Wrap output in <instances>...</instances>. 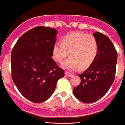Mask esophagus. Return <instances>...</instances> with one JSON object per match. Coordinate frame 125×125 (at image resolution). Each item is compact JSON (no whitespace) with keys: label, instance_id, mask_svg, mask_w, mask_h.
I'll return each instance as SVG.
<instances>
[{"label":"esophagus","instance_id":"1","mask_svg":"<svg viewBox=\"0 0 125 125\" xmlns=\"http://www.w3.org/2000/svg\"><path fill=\"white\" fill-rule=\"evenodd\" d=\"M65 75L67 77H72L73 75V74H71V73H68V72H66V73H65Z\"/></svg>","mask_w":125,"mask_h":125}]
</instances>
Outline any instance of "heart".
Listing matches in <instances>:
<instances>
[{"instance_id": "obj_1", "label": "heart", "mask_w": 125, "mask_h": 125, "mask_svg": "<svg viewBox=\"0 0 125 125\" xmlns=\"http://www.w3.org/2000/svg\"><path fill=\"white\" fill-rule=\"evenodd\" d=\"M98 51V42L94 36L74 32L64 36L61 43H55L52 48V58L61 62L69 54L70 57L62 63V67L69 71H74L79 67L84 69L93 63Z\"/></svg>"}]
</instances>
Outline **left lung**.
Here are the masks:
<instances>
[{"instance_id": "left-lung-1", "label": "left lung", "mask_w": 125, "mask_h": 125, "mask_svg": "<svg viewBox=\"0 0 125 125\" xmlns=\"http://www.w3.org/2000/svg\"><path fill=\"white\" fill-rule=\"evenodd\" d=\"M98 51L95 59L85 71L79 74L81 83L73 89L78 100L86 104L97 101L104 97L115 80L117 52L108 36L95 32Z\"/></svg>"}]
</instances>
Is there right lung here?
Listing matches in <instances>:
<instances>
[{"mask_svg":"<svg viewBox=\"0 0 125 125\" xmlns=\"http://www.w3.org/2000/svg\"><path fill=\"white\" fill-rule=\"evenodd\" d=\"M58 31L37 27L18 39L12 51L11 66L13 83L30 101L43 102L53 94L64 71L52 59V48Z\"/></svg>","mask_w":125,"mask_h":125,"instance_id":"1","label":"right lung"}]
</instances>
